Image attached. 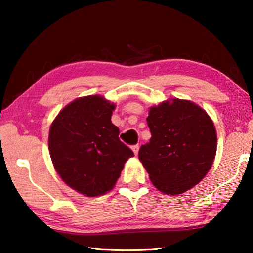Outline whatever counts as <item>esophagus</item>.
<instances>
[{"label": "esophagus", "mask_w": 253, "mask_h": 253, "mask_svg": "<svg viewBox=\"0 0 253 253\" xmlns=\"http://www.w3.org/2000/svg\"><path fill=\"white\" fill-rule=\"evenodd\" d=\"M131 149H132V152H134L135 155H137L139 151V145H134V146H131Z\"/></svg>", "instance_id": "esophagus-1"}]
</instances>
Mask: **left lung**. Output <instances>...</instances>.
Wrapping results in <instances>:
<instances>
[{
	"instance_id": "left-lung-1",
	"label": "left lung",
	"mask_w": 253,
	"mask_h": 253,
	"mask_svg": "<svg viewBox=\"0 0 253 253\" xmlns=\"http://www.w3.org/2000/svg\"><path fill=\"white\" fill-rule=\"evenodd\" d=\"M146 121L152 138L138 157L155 187L176 195L201 182L216 153V131L208 114L175 98L152 107Z\"/></svg>"
}]
</instances>
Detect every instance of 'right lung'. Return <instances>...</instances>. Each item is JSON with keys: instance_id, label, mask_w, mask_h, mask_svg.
Listing matches in <instances>:
<instances>
[{"instance_id": "obj_1", "label": "right lung", "mask_w": 253, "mask_h": 253, "mask_svg": "<svg viewBox=\"0 0 253 253\" xmlns=\"http://www.w3.org/2000/svg\"><path fill=\"white\" fill-rule=\"evenodd\" d=\"M114 109L100 96L79 98L60 111L50 128L54 169L66 184L87 196L110 191L125 162L134 156L110 121Z\"/></svg>"}]
</instances>
